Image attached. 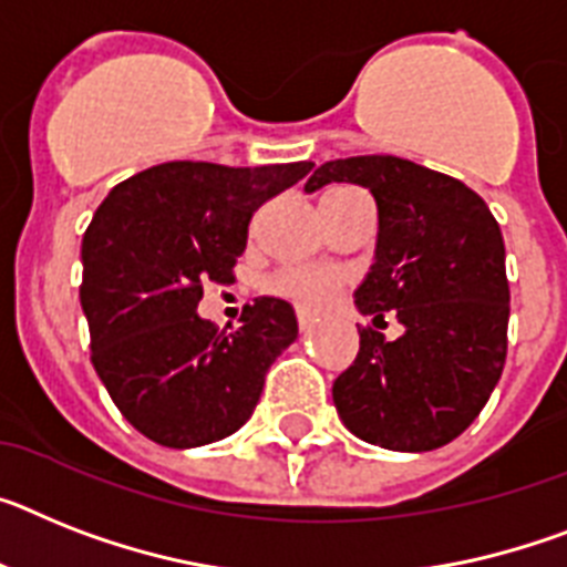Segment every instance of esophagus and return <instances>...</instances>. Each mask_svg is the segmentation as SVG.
I'll list each match as a JSON object with an SVG mask.
<instances>
[{"instance_id": "1", "label": "esophagus", "mask_w": 567, "mask_h": 567, "mask_svg": "<svg viewBox=\"0 0 567 567\" xmlns=\"http://www.w3.org/2000/svg\"><path fill=\"white\" fill-rule=\"evenodd\" d=\"M297 322H299V331H311L313 322H317V317L308 311H297Z\"/></svg>"}]
</instances>
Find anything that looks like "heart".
I'll use <instances>...</instances> for the list:
<instances>
[{"mask_svg": "<svg viewBox=\"0 0 567 567\" xmlns=\"http://www.w3.org/2000/svg\"><path fill=\"white\" fill-rule=\"evenodd\" d=\"M337 193H349V189H331L322 198ZM265 288L299 308H322L328 299L334 297L337 276L326 268H317V265H288V268L270 274Z\"/></svg>", "mask_w": 567, "mask_h": 567, "instance_id": "heart-1", "label": "heart"}]
</instances>
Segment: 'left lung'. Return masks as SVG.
Instances as JSON below:
<instances>
[{
	"label": "left lung",
	"mask_w": 567,
	"mask_h": 567,
	"mask_svg": "<svg viewBox=\"0 0 567 567\" xmlns=\"http://www.w3.org/2000/svg\"><path fill=\"white\" fill-rule=\"evenodd\" d=\"M360 184L378 204V245L357 311L403 326L398 340L363 328L357 360L334 380L346 430L394 453L450 444L478 417L507 357L511 288L504 239L482 195L394 155L313 169L306 193Z\"/></svg>",
	"instance_id": "8db88e82"
}]
</instances>
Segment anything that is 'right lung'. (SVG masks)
<instances>
[{
    "instance_id": "right-lung-1",
    "label": "right lung",
    "mask_w": 567,
    "mask_h": 567,
    "mask_svg": "<svg viewBox=\"0 0 567 567\" xmlns=\"http://www.w3.org/2000/svg\"><path fill=\"white\" fill-rule=\"evenodd\" d=\"M311 166L169 161L117 184L94 213L80 285L92 363L155 444L193 450L245 426L270 363L297 340V313L279 297L247 306L230 334L195 308L204 282L233 279L254 213Z\"/></svg>"
}]
</instances>
